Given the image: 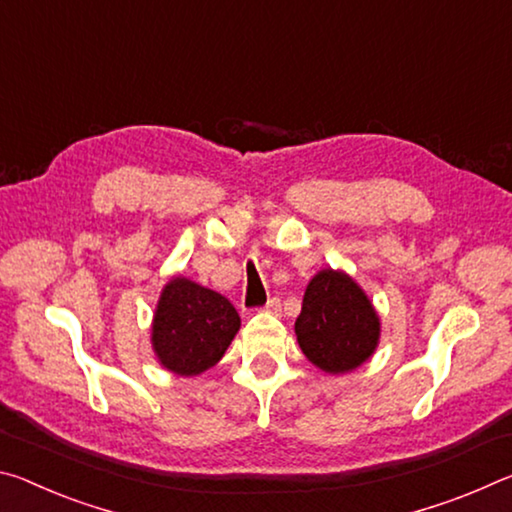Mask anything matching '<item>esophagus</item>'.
Wrapping results in <instances>:
<instances>
[{"label": "esophagus", "mask_w": 512, "mask_h": 512, "mask_svg": "<svg viewBox=\"0 0 512 512\" xmlns=\"http://www.w3.org/2000/svg\"><path fill=\"white\" fill-rule=\"evenodd\" d=\"M265 311H267V313H279V311H281V299H279V297H272V299L265 304Z\"/></svg>", "instance_id": "esophagus-1"}]
</instances>
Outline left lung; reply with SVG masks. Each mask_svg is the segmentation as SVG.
<instances>
[{
    "label": "left lung",
    "instance_id": "left-lung-1",
    "mask_svg": "<svg viewBox=\"0 0 512 512\" xmlns=\"http://www.w3.org/2000/svg\"><path fill=\"white\" fill-rule=\"evenodd\" d=\"M301 351L329 374L356 370L379 345L381 322L372 301L345 272H317L295 322Z\"/></svg>",
    "mask_w": 512,
    "mask_h": 512
}]
</instances>
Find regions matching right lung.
I'll use <instances>...</instances> for the list:
<instances>
[{"instance_id":"add662e5","label":"right lung","mask_w":512,"mask_h":512,"mask_svg":"<svg viewBox=\"0 0 512 512\" xmlns=\"http://www.w3.org/2000/svg\"><path fill=\"white\" fill-rule=\"evenodd\" d=\"M240 329V315L220 292L174 276L158 299L152 347L165 370L197 376L224 356Z\"/></svg>"}]
</instances>
